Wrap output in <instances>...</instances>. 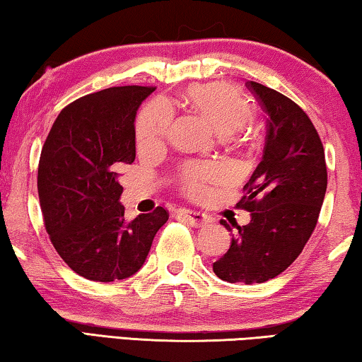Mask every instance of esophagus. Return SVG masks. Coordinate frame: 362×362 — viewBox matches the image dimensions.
<instances>
[{
	"label": "esophagus",
	"mask_w": 362,
	"mask_h": 362,
	"mask_svg": "<svg viewBox=\"0 0 362 362\" xmlns=\"http://www.w3.org/2000/svg\"><path fill=\"white\" fill-rule=\"evenodd\" d=\"M177 214L185 220L187 223H189L194 228H199V226H206L207 223L211 222V217L206 216L203 212H198V211H193V209H179Z\"/></svg>",
	"instance_id": "1"
}]
</instances>
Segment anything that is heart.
<instances>
[{"mask_svg": "<svg viewBox=\"0 0 362 362\" xmlns=\"http://www.w3.org/2000/svg\"><path fill=\"white\" fill-rule=\"evenodd\" d=\"M187 102L201 116L211 122L220 136H231L247 126L254 116L240 90L226 83L192 86L185 93ZM174 112L168 102L155 100L146 105L137 121V140L144 148L156 146L168 137ZM222 174L218 166L209 163H188L182 169L180 183L185 192L199 193L206 182L216 180Z\"/></svg>", "mask_w": 362, "mask_h": 362, "instance_id": "obj_1", "label": "heart"}]
</instances>
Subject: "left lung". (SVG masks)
I'll use <instances>...</instances> for the list:
<instances>
[{"label":"left lung","instance_id":"8db88e82","mask_svg":"<svg viewBox=\"0 0 362 362\" xmlns=\"http://www.w3.org/2000/svg\"><path fill=\"white\" fill-rule=\"evenodd\" d=\"M247 88L268 115L263 156L238 206L250 212L212 269L228 283H265L302 252L327 189L324 148L313 122L296 102L255 81ZM226 230L230 225L222 220Z\"/></svg>","mask_w":362,"mask_h":362}]
</instances>
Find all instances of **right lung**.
Listing matches in <instances>:
<instances>
[{"mask_svg":"<svg viewBox=\"0 0 362 362\" xmlns=\"http://www.w3.org/2000/svg\"><path fill=\"white\" fill-rule=\"evenodd\" d=\"M153 93L108 88L59 113L41 150L38 194L54 247L79 276L112 283L144 267L164 207L126 220L119 169L136 159V116Z\"/></svg>","mask_w":362,"mask_h":362,"instance_id":"obj_1","label":"right lung"}]
</instances>
